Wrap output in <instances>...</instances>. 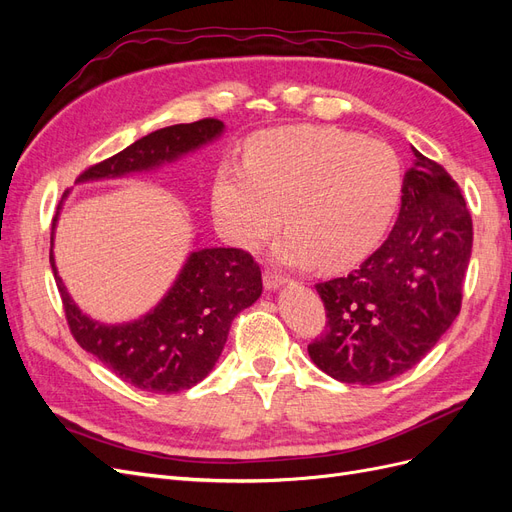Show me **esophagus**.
<instances>
[{"label": "esophagus", "mask_w": 512, "mask_h": 512, "mask_svg": "<svg viewBox=\"0 0 512 512\" xmlns=\"http://www.w3.org/2000/svg\"><path fill=\"white\" fill-rule=\"evenodd\" d=\"M282 284H284V277L280 273H271V271L265 273V288L267 290H277Z\"/></svg>", "instance_id": "obj_1"}]
</instances>
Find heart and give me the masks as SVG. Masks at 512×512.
I'll list each match as a JSON object with an SVG mask.
<instances>
[{
  "mask_svg": "<svg viewBox=\"0 0 512 512\" xmlns=\"http://www.w3.org/2000/svg\"><path fill=\"white\" fill-rule=\"evenodd\" d=\"M399 194L401 164L386 143L333 126H290L254 136L247 162H222L213 209L224 237L241 247L273 235L286 211L290 230L277 258L342 271L376 250Z\"/></svg>",
  "mask_w": 512,
  "mask_h": 512,
  "instance_id": "b5f03b06",
  "label": "heart"
}]
</instances>
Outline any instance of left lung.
Wrapping results in <instances>:
<instances>
[{"label":"left lung","mask_w":512,"mask_h":512,"mask_svg":"<svg viewBox=\"0 0 512 512\" xmlns=\"http://www.w3.org/2000/svg\"><path fill=\"white\" fill-rule=\"evenodd\" d=\"M391 235L359 269L316 284L327 331L312 361L348 384H380L412 369L451 329L472 254V218L459 185L412 147Z\"/></svg>","instance_id":"left-lung-1"}]
</instances>
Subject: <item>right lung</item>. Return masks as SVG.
I'll return each mask as SVG.
<instances>
[{
    "mask_svg": "<svg viewBox=\"0 0 512 512\" xmlns=\"http://www.w3.org/2000/svg\"><path fill=\"white\" fill-rule=\"evenodd\" d=\"M222 134L224 123L218 119L156 130L117 156L89 166L79 183L156 170L213 143ZM57 218L59 211L53 230ZM51 267L68 327L79 346L115 371L123 382L162 395L192 389L209 376L224 350L232 320L241 309L256 303L262 292L260 267L250 254L235 247H198L151 312L132 322L104 324L83 314L61 282L53 256V235Z\"/></svg>",
    "mask_w": 512,
    "mask_h": 512,
    "instance_id": "right-lung-1",
    "label": "right lung"
}]
</instances>
